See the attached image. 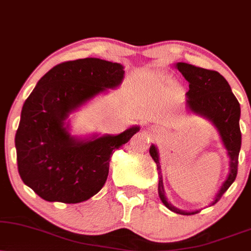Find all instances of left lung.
<instances>
[{
	"instance_id": "left-lung-1",
	"label": "left lung",
	"mask_w": 251,
	"mask_h": 251,
	"mask_svg": "<svg viewBox=\"0 0 251 251\" xmlns=\"http://www.w3.org/2000/svg\"><path fill=\"white\" fill-rule=\"evenodd\" d=\"M175 67L189 82V91L186 93L188 110L193 115L208 120L214 126L229 157V173L220 190L215 195L213 201L210 204V206H212L219 201V199L223 197L236 178L239 153L241 149V107L226 78L218 72L196 67L185 62H177ZM149 154L156 163L158 171L157 191L164 206L177 214L191 215L198 213L199 210L191 212L179 210L168 201L166 191H164L160 155H158L156 146H151Z\"/></svg>"
}]
</instances>
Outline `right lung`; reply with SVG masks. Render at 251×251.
<instances>
[{
	"label": "right lung",
	"mask_w": 251,
	"mask_h": 251,
	"mask_svg": "<svg viewBox=\"0 0 251 251\" xmlns=\"http://www.w3.org/2000/svg\"><path fill=\"white\" fill-rule=\"evenodd\" d=\"M123 65L97 58L56 65L25 100L15 136L18 173L25 185L47 201L76 204L103 188L113 151L140 131L117 135L71 134L69 115L124 80Z\"/></svg>",
	"instance_id": "1"
}]
</instances>
